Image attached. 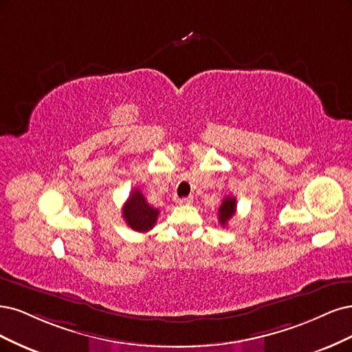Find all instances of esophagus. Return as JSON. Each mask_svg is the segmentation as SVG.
Wrapping results in <instances>:
<instances>
[{
    "label": "esophagus",
    "instance_id": "34e87169",
    "mask_svg": "<svg viewBox=\"0 0 352 352\" xmlns=\"http://www.w3.org/2000/svg\"><path fill=\"white\" fill-rule=\"evenodd\" d=\"M177 201H178V205H191L192 197H181Z\"/></svg>",
    "mask_w": 352,
    "mask_h": 352
}]
</instances>
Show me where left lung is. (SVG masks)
Masks as SVG:
<instances>
[{"instance_id": "8db88e82", "label": "left lung", "mask_w": 352, "mask_h": 352, "mask_svg": "<svg viewBox=\"0 0 352 352\" xmlns=\"http://www.w3.org/2000/svg\"><path fill=\"white\" fill-rule=\"evenodd\" d=\"M236 210V199L232 196H226L222 200V205L218 210V217H219V223L221 226L228 225V221L234 217Z\"/></svg>"}]
</instances>
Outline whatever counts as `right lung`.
<instances>
[{"instance_id":"right-lung-1","label":"right lung","mask_w":352,"mask_h":352,"mask_svg":"<svg viewBox=\"0 0 352 352\" xmlns=\"http://www.w3.org/2000/svg\"><path fill=\"white\" fill-rule=\"evenodd\" d=\"M157 214H160V210L146 201L139 188L131 191L130 197L122 206V218L126 219L131 230L138 232L151 231L156 223Z\"/></svg>"}]
</instances>
